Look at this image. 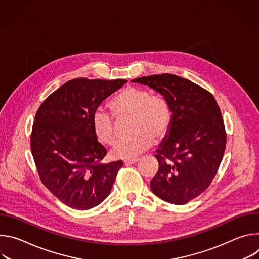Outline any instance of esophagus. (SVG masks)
Returning a JSON list of instances; mask_svg holds the SVG:
<instances>
[{
	"label": "esophagus",
	"instance_id": "1",
	"mask_svg": "<svg viewBox=\"0 0 259 259\" xmlns=\"http://www.w3.org/2000/svg\"><path fill=\"white\" fill-rule=\"evenodd\" d=\"M138 162V159L137 158H132V159H126L124 160V164L125 165H132V164H135Z\"/></svg>",
	"mask_w": 259,
	"mask_h": 259
}]
</instances>
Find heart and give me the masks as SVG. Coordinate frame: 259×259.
Segmentation results:
<instances>
[{"mask_svg": "<svg viewBox=\"0 0 259 259\" xmlns=\"http://www.w3.org/2000/svg\"><path fill=\"white\" fill-rule=\"evenodd\" d=\"M110 107L119 119L132 117L131 136L119 139L112 149L115 158L124 159L139 155L153 144L155 139L167 135L172 123V112L168 101L159 94L127 87L110 102ZM93 128L101 141L112 144L117 136V120L103 108L93 115Z\"/></svg>", "mask_w": 259, "mask_h": 259, "instance_id": "1", "label": "heart"}]
</instances>
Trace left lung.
Listing matches in <instances>:
<instances>
[{"label":"left lung","mask_w":259,"mask_h":259,"mask_svg":"<svg viewBox=\"0 0 259 259\" xmlns=\"http://www.w3.org/2000/svg\"><path fill=\"white\" fill-rule=\"evenodd\" d=\"M132 82L161 93L172 112L169 134L155 155L159 170L151 189L165 202L187 204L207 190L224 158L227 132L220 108L208 90L172 73Z\"/></svg>","instance_id":"obj_1"}]
</instances>
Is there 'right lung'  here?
Returning <instances> with one entry per match:
<instances>
[{"instance_id":"obj_1","label":"right lung","mask_w":259,"mask_h":259,"mask_svg":"<svg viewBox=\"0 0 259 259\" xmlns=\"http://www.w3.org/2000/svg\"><path fill=\"white\" fill-rule=\"evenodd\" d=\"M127 80L77 78L51 93L36 110L30 150L40 179L66 206L88 210L112 191L123 161L102 164L105 147L97 140L93 115Z\"/></svg>"}]
</instances>
